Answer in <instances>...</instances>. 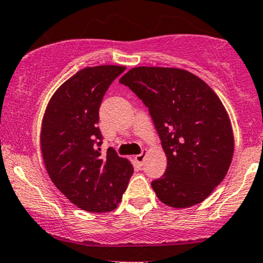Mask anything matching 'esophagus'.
<instances>
[{
	"instance_id": "esophagus-1",
	"label": "esophagus",
	"mask_w": 263,
	"mask_h": 263,
	"mask_svg": "<svg viewBox=\"0 0 263 263\" xmlns=\"http://www.w3.org/2000/svg\"><path fill=\"white\" fill-rule=\"evenodd\" d=\"M134 159H135V161H137V162L139 163V165H140V166L143 165L144 159H145V153H144V151H143V153H141V154H139V155L135 156Z\"/></svg>"
}]
</instances>
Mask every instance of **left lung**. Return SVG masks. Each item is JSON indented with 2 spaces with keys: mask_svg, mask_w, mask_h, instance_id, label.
Listing matches in <instances>:
<instances>
[{
  "mask_svg": "<svg viewBox=\"0 0 263 263\" xmlns=\"http://www.w3.org/2000/svg\"><path fill=\"white\" fill-rule=\"evenodd\" d=\"M149 108L167 157L151 182L157 198L174 208L203 202L224 180L234 154L227 110L204 81L174 67L139 66L119 80Z\"/></svg>",
  "mask_w": 263,
  "mask_h": 263,
  "instance_id": "left-lung-1",
  "label": "left lung"
}]
</instances>
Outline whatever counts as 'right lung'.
<instances>
[{
  "mask_svg": "<svg viewBox=\"0 0 263 263\" xmlns=\"http://www.w3.org/2000/svg\"><path fill=\"white\" fill-rule=\"evenodd\" d=\"M124 66L80 70L52 95L43 118L40 146L52 183L71 203L91 213L117 208L128 187L132 163L112 147L101 155L100 107Z\"/></svg>",
  "mask_w": 263,
  "mask_h": 263,
  "instance_id": "add662e5",
  "label": "right lung"
}]
</instances>
